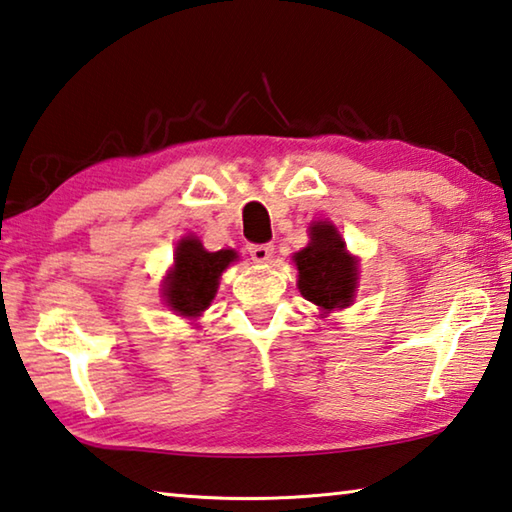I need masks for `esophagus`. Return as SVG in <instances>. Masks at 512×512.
Segmentation results:
<instances>
[{
    "instance_id": "34e87169",
    "label": "esophagus",
    "mask_w": 512,
    "mask_h": 512,
    "mask_svg": "<svg viewBox=\"0 0 512 512\" xmlns=\"http://www.w3.org/2000/svg\"><path fill=\"white\" fill-rule=\"evenodd\" d=\"M249 256H252L254 263H267L274 254V245H249Z\"/></svg>"
}]
</instances>
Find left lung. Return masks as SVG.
Returning a JSON list of instances; mask_svg holds the SVG:
<instances>
[{
	"label": "left lung",
	"instance_id": "obj_1",
	"mask_svg": "<svg viewBox=\"0 0 512 512\" xmlns=\"http://www.w3.org/2000/svg\"><path fill=\"white\" fill-rule=\"evenodd\" d=\"M292 260L298 269V289L323 314L354 303L359 260L347 252L345 240L332 223H312L310 243L296 252Z\"/></svg>",
	"mask_w": 512,
	"mask_h": 512
}]
</instances>
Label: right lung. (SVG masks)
<instances>
[{
    "instance_id": "obj_1",
    "label": "right lung",
    "mask_w": 512,
    "mask_h": 512,
    "mask_svg": "<svg viewBox=\"0 0 512 512\" xmlns=\"http://www.w3.org/2000/svg\"><path fill=\"white\" fill-rule=\"evenodd\" d=\"M236 258L234 249L207 252L196 236L182 238L162 285L167 305L185 318L200 316L214 301L220 276Z\"/></svg>"
}]
</instances>
